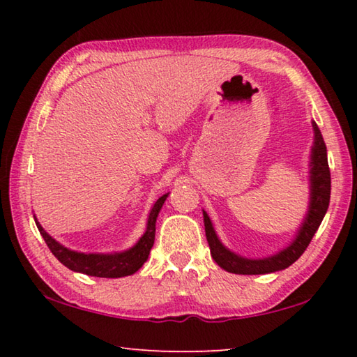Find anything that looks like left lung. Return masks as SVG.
Instances as JSON below:
<instances>
[{"label": "left lung", "mask_w": 357, "mask_h": 357, "mask_svg": "<svg viewBox=\"0 0 357 357\" xmlns=\"http://www.w3.org/2000/svg\"><path fill=\"white\" fill-rule=\"evenodd\" d=\"M313 132H315V142L312 146L310 154V203L309 211L298 229V234L291 244L285 249L275 253L268 258L250 259L236 255L231 250H228L225 245L220 243L214 231L213 223H211L206 211H203L204 219V231H206V239L211 249L214 261L228 273L243 274V275H257V274H269L275 271H282L291 266L302 253L309 247L312 238L315 236L318 227L321 225L323 217L329 208L331 200V172L328 165V151H326V143L323 140L321 132H319L315 121L312 123Z\"/></svg>", "instance_id": "left-lung-1"}]
</instances>
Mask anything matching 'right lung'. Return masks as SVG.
<instances>
[{
  "mask_svg": "<svg viewBox=\"0 0 357 357\" xmlns=\"http://www.w3.org/2000/svg\"><path fill=\"white\" fill-rule=\"evenodd\" d=\"M168 193L162 195L159 200L154 203L153 209H151L148 217L146 231L143 236L138 239V243L129 250L119 252V253H82L70 250L53 239L40 223L34 217L36 225L44 238L48 249L52 250L59 261H61L66 268H69L74 273H82L93 277H105V279H118V277H126L135 274L138 269L142 268L144 261L148 259L151 249H153L154 238H155V220L159 215V211L162 209V204L165 203Z\"/></svg>",
  "mask_w": 357,
  "mask_h": 357,
  "instance_id": "obj_1",
  "label": "right lung"
}]
</instances>
